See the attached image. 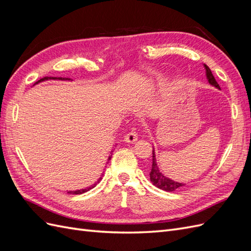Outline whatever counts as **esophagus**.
<instances>
[{"instance_id":"1","label":"esophagus","mask_w":251,"mask_h":251,"mask_svg":"<svg viewBox=\"0 0 251 251\" xmlns=\"http://www.w3.org/2000/svg\"><path fill=\"white\" fill-rule=\"evenodd\" d=\"M138 140V135L135 132H131L125 136V141L127 143H135Z\"/></svg>"}]
</instances>
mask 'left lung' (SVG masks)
Here are the masks:
<instances>
[{
    "label": "left lung",
    "mask_w": 251,
    "mask_h": 251,
    "mask_svg": "<svg viewBox=\"0 0 251 251\" xmlns=\"http://www.w3.org/2000/svg\"><path fill=\"white\" fill-rule=\"evenodd\" d=\"M203 66L205 68V73H206V78L209 82V85L214 86L215 88L220 90V86L218 85V82L216 81L214 75H212L209 68L205 64H203ZM150 179H151V182H153V184L156 187L160 188V189H162V191H165V192H175L176 189L185 185L184 183H181V182L175 181V180H173L169 177H165L164 175L160 172V170H159L158 165H157L156 154H155V149L154 148H153V162H151V172H150Z\"/></svg>",
    "instance_id": "1"
}]
</instances>
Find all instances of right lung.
Returning a JSON list of instances; mask_svg holds the SVG:
<instances>
[{"label": "right lung", "mask_w": 251, "mask_h": 251, "mask_svg": "<svg viewBox=\"0 0 251 251\" xmlns=\"http://www.w3.org/2000/svg\"><path fill=\"white\" fill-rule=\"evenodd\" d=\"M46 80H69V81H71L72 79L71 78H67V77H44V78H42V79H40V80H37L33 86H35V85H37V83H40V82H43V81H46ZM117 144H115V146L114 147H116ZM113 151H114V149H112V151H111V154H110V156H109V158H108V162L111 160V158H112V154H113ZM107 162V163H108ZM102 176H103V174H101V176L97 179V181H95L94 183L92 184V185H90V186H88V187H86V188H81V189H77V191H69L68 192L67 191V193L68 194H72V195H80V194H83V193H86V192H88V191H90V189H92L93 187H95L98 183H100V182L101 181V179H102Z\"/></svg>", "instance_id": "1"}]
</instances>
